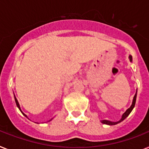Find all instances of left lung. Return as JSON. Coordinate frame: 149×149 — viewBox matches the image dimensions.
<instances>
[{"label": "left lung", "mask_w": 149, "mask_h": 149, "mask_svg": "<svg viewBox=\"0 0 149 149\" xmlns=\"http://www.w3.org/2000/svg\"><path fill=\"white\" fill-rule=\"evenodd\" d=\"M129 60H130V62H132V57L131 55H129ZM136 96H137V91H136V93H135V95H134L133 100H132V103L131 106H130V107H129V108L128 109H127L126 111L124 112V113H123L120 120H118V122H112V121H109V120H101V123H103V124L109 125H116V124H118V123H121V122H123V121L124 120L125 118H126V117H128V116L130 114V112L132 111V109H133L134 107H135V101H136Z\"/></svg>", "instance_id": "left-lung-1"}]
</instances>
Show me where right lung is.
I'll list each match as a JSON object with an SVG mask.
<instances>
[{
    "mask_svg": "<svg viewBox=\"0 0 149 149\" xmlns=\"http://www.w3.org/2000/svg\"><path fill=\"white\" fill-rule=\"evenodd\" d=\"M14 100H15V102H16V105H17V107H18V109H20V112H22V113H23V115H24V116H25V117H26V118H27V116H26V115H25V114H24V112H22V111H21V109H20V104H19V102H18L17 100V98H16V97H15V95H14ZM52 119H53V118H51V119H50V120H49V121H48V122H50V121H51V120H52Z\"/></svg>",
    "mask_w": 149,
    "mask_h": 149,
    "instance_id": "right-lung-1",
    "label": "right lung"
}]
</instances>
